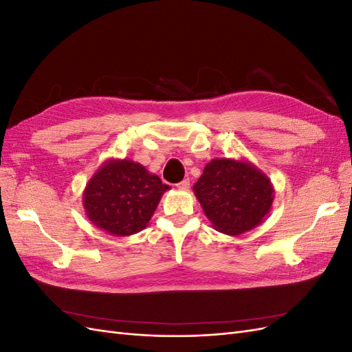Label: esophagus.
Wrapping results in <instances>:
<instances>
[{
    "label": "esophagus",
    "mask_w": 352,
    "mask_h": 352,
    "mask_svg": "<svg viewBox=\"0 0 352 352\" xmlns=\"http://www.w3.org/2000/svg\"><path fill=\"white\" fill-rule=\"evenodd\" d=\"M189 186H190V180H189V179H184L182 182L177 184V188H179V189H184V190L189 189Z\"/></svg>",
    "instance_id": "1"
}]
</instances>
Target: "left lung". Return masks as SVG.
<instances>
[{"instance_id": "1", "label": "left lung", "mask_w": 352, "mask_h": 352, "mask_svg": "<svg viewBox=\"0 0 352 352\" xmlns=\"http://www.w3.org/2000/svg\"><path fill=\"white\" fill-rule=\"evenodd\" d=\"M194 194L212 228L236 236L269 214L274 188L247 158H212L194 185Z\"/></svg>"}]
</instances>
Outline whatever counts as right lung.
I'll return each instance as SVG.
<instances>
[{
    "mask_svg": "<svg viewBox=\"0 0 352 352\" xmlns=\"http://www.w3.org/2000/svg\"><path fill=\"white\" fill-rule=\"evenodd\" d=\"M170 186L132 160L110 158L83 190V208L94 226L113 236H131L148 226Z\"/></svg>",
    "mask_w": 352,
    "mask_h": 352,
    "instance_id": "1",
    "label": "right lung"
}]
</instances>
